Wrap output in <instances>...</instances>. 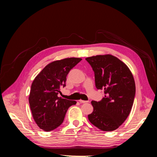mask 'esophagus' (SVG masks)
<instances>
[{"label":"esophagus","mask_w":157,"mask_h":157,"mask_svg":"<svg viewBox=\"0 0 157 157\" xmlns=\"http://www.w3.org/2000/svg\"><path fill=\"white\" fill-rule=\"evenodd\" d=\"M79 101L81 103H88V101H84V100H82V99H80Z\"/></svg>","instance_id":"obj_1"}]
</instances>
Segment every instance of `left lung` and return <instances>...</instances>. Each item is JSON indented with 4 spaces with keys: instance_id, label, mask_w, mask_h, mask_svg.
Wrapping results in <instances>:
<instances>
[{
    "instance_id": "1",
    "label": "left lung",
    "mask_w": 157,
    "mask_h": 157,
    "mask_svg": "<svg viewBox=\"0 0 157 157\" xmlns=\"http://www.w3.org/2000/svg\"><path fill=\"white\" fill-rule=\"evenodd\" d=\"M86 60L94 72L96 87L104 89L105 94L101 101H92L94 111L88 119L99 129L113 131L130 113L136 95L134 77L127 65L112 55L92 56Z\"/></svg>"
}]
</instances>
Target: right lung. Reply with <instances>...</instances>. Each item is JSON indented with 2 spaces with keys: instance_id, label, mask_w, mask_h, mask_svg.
<instances>
[{
  "instance_id": "right-lung-1",
  "label": "right lung",
  "mask_w": 157,
  "mask_h": 157,
  "mask_svg": "<svg viewBox=\"0 0 157 157\" xmlns=\"http://www.w3.org/2000/svg\"><path fill=\"white\" fill-rule=\"evenodd\" d=\"M82 60L70 58L47 65L31 84L29 102L33 118L41 129L49 132L63 122L69 107L76 101L59 98L60 88L66 86L67 76L71 69Z\"/></svg>"
}]
</instances>
